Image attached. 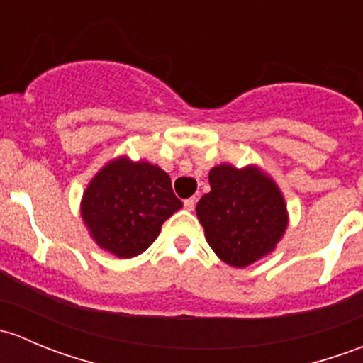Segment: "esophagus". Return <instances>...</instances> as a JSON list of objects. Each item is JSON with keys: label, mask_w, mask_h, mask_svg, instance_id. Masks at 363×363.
<instances>
[{"label": "esophagus", "mask_w": 363, "mask_h": 363, "mask_svg": "<svg viewBox=\"0 0 363 363\" xmlns=\"http://www.w3.org/2000/svg\"><path fill=\"white\" fill-rule=\"evenodd\" d=\"M193 207H195V199L184 200V208H186V211H193Z\"/></svg>", "instance_id": "obj_1"}]
</instances>
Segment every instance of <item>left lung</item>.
Returning <instances> with one entry per match:
<instances>
[{
    "label": "left lung",
    "mask_w": 363,
    "mask_h": 363,
    "mask_svg": "<svg viewBox=\"0 0 363 363\" xmlns=\"http://www.w3.org/2000/svg\"><path fill=\"white\" fill-rule=\"evenodd\" d=\"M208 184L196 216L218 258L244 269L274 252L290 223L277 182L255 163H221L211 168Z\"/></svg>",
    "instance_id": "left-lung-1"
}]
</instances>
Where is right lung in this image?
I'll return each instance as SVG.
<instances>
[{
    "mask_svg": "<svg viewBox=\"0 0 363 363\" xmlns=\"http://www.w3.org/2000/svg\"><path fill=\"white\" fill-rule=\"evenodd\" d=\"M181 207L163 168L121 155L87 182L80 218L100 250L126 259L147 250L160 235L161 225Z\"/></svg>",
    "mask_w": 363,
    "mask_h": 363,
    "instance_id": "right-lung-1",
    "label": "right lung"
}]
</instances>
